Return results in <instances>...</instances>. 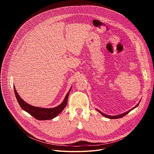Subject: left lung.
Wrapping results in <instances>:
<instances>
[{
    "mask_svg": "<svg viewBox=\"0 0 154 154\" xmlns=\"http://www.w3.org/2000/svg\"><path fill=\"white\" fill-rule=\"evenodd\" d=\"M140 101H141V100H140V102H138V103H137V105H135V106H134V108H132L131 109H130V110H128V111H127V112H125V113H122V114H120V115H115V116H111V115H106V114H105V113H102V112H100V111H99L98 109H96V110L99 112V113H100L103 116H104V117H105V118H109V119H118V118H122V117H124V116H125L126 115H127L130 111H131L132 110V109H135V108H137L138 106V105H139V103H140Z\"/></svg>",
    "mask_w": 154,
    "mask_h": 154,
    "instance_id": "obj_1",
    "label": "left lung"
}]
</instances>
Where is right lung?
Here are the masks:
<instances>
[{
  "label": "right lung",
  "instance_id": "right-lung-1",
  "mask_svg": "<svg viewBox=\"0 0 154 154\" xmlns=\"http://www.w3.org/2000/svg\"><path fill=\"white\" fill-rule=\"evenodd\" d=\"M71 87L70 90L68 92V93L66 95L63 101L61 103H60L59 105L51 108H42V107H37L33 105H31L25 102L23 99H22L20 96L18 94L16 88L14 86V94L16 97V99L18 102L19 105L21 107V108L24 109V111L29 113L31 116L34 117L35 119L38 120H49L52 119L56 116H57L59 114H60L64 108L66 107L67 105L68 96L70 91L71 90Z\"/></svg>",
  "mask_w": 154,
  "mask_h": 154
}]
</instances>
